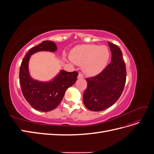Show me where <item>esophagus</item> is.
Wrapping results in <instances>:
<instances>
[{
  "label": "esophagus",
  "instance_id": "1",
  "mask_svg": "<svg viewBox=\"0 0 154 154\" xmlns=\"http://www.w3.org/2000/svg\"><path fill=\"white\" fill-rule=\"evenodd\" d=\"M84 77H83V75L82 73H79L78 74V78H80V79H82Z\"/></svg>",
  "mask_w": 154,
  "mask_h": 154
}]
</instances>
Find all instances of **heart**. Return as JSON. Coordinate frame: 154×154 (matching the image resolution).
Returning a JSON list of instances; mask_svg holds the SVG:
<instances>
[{
    "mask_svg": "<svg viewBox=\"0 0 154 154\" xmlns=\"http://www.w3.org/2000/svg\"><path fill=\"white\" fill-rule=\"evenodd\" d=\"M109 57V50L106 46L92 44L77 45L69 53L71 61L82 65L83 71L90 76L96 75L103 71Z\"/></svg>",
    "mask_w": 154,
    "mask_h": 154,
    "instance_id": "heart-1",
    "label": "heart"
}]
</instances>
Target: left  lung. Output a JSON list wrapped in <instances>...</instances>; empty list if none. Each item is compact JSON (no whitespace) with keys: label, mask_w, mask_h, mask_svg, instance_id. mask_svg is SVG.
<instances>
[{"label":"left lung","mask_w":154,"mask_h":154,"mask_svg":"<svg viewBox=\"0 0 154 154\" xmlns=\"http://www.w3.org/2000/svg\"><path fill=\"white\" fill-rule=\"evenodd\" d=\"M112 53L111 62L101 72L86 78L87 87L83 101L92 111H101L109 108L119 98L123 91L127 77L123 54L118 45L108 42Z\"/></svg>","instance_id":"1"}]
</instances>
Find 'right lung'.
I'll return each mask as SVG.
<instances>
[{
  "label": "right lung",
  "mask_w": 154,
  "mask_h": 154,
  "mask_svg": "<svg viewBox=\"0 0 154 154\" xmlns=\"http://www.w3.org/2000/svg\"><path fill=\"white\" fill-rule=\"evenodd\" d=\"M57 45L50 40L43 41L32 48L23 59L19 72L20 85L22 94L32 108L42 112H49L57 107L69 87L76 82L78 73L61 70L57 76L47 82L32 79L29 74L28 64L31 56L39 51L54 52Z\"/></svg>",
  "instance_id": "right-lung-1"
}]
</instances>
